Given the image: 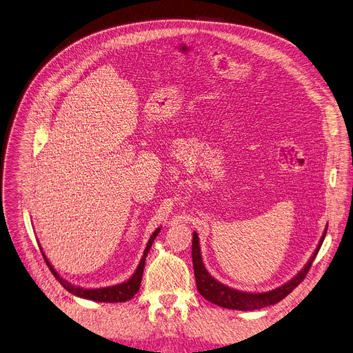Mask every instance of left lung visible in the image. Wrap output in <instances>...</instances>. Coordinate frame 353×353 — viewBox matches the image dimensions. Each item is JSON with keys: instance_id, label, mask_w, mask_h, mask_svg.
<instances>
[{"instance_id": "8db88e82", "label": "left lung", "mask_w": 353, "mask_h": 353, "mask_svg": "<svg viewBox=\"0 0 353 353\" xmlns=\"http://www.w3.org/2000/svg\"><path fill=\"white\" fill-rule=\"evenodd\" d=\"M327 235V230L324 231V235L318 243V248L315 249L314 254L308 263L304 266V269L288 283L274 288L272 292L266 293H243L230 288L228 285L216 281L214 277L210 276L207 269L204 268L203 259H201V252L199 245V235L193 234V246H191V256H193V268H194V276L197 283V290L199 293L208 301L223 307V308H231V310H241V311H253V310H261L268 305H273L279 301H281L284 297L290 294L294 288L305 279L307 273L311 269V265L318 254L319 248H321L324 238Z\"/></svg>"}]
</instances>
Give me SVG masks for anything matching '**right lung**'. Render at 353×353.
Here are the masks:
<instances>
[{"instance_id":"right-lung-1","label":"right lung","mask_w":353,"mask_h":353,"mask_svg":"<svg viewBox=\"0 0 353 353\" xmlns=\"http://www.w3.org/2000/svg\"><path fill=\"white\" fill-rule=\"evenodd\" d=\"M160 232V228H157L148 245H146V249L143 252V256L142 259L139 262V266L137 268L135 273L132 274V277L130 280H126L121 284H117V285H111V287H104V288H81V287H76V285H72L70 283H68L65 279H61L57 272L53 269V266L50 265V262L48 261V258L45 256L43 250H42V256L43 259L48 265V268L50 269V272L53 273V276L56 277V280L66 288L68 292H70L72 294L77 296V297H81V299H87V300H92V301H101V303H123V301H128L131 300L139 290L141 287V281H142V274H143V268H145V261H146V256H148V252L154 241V238L159 235Z\"/></svg>"}]
</instances>
